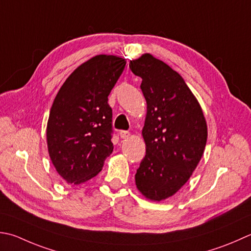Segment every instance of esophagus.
<instances>
[{"label": "esophagus", "instance_id": "34e87169", "mask_svg": "<svg viewBox=\"0 0 251 251\" xmlns=\"http://www.w3.org/2000/svg\"><path fill=\"white\" fill-rule=\"evenodd\" d=\"M129 136H130L129 131H126V130H121L120 131V137L122 139H127Z\"/></svg>", "mask_w": 251, "mask_h": 251}]
</instances>
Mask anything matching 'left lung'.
Returning <instances> with one entry per match:
<instances>
[{
  "mask_svg": "<svg viewBox=\"0 0 251 251\" xmlns=\"http://www.w3.org/2000/svg\"><path fill=\"white\" fill-rule=\"evenodd\" d=\"M129 67L141 77L147 102L141 132L146 155L136 187L146 199L160 202L177 193L197 168L207 144V121L197 98L168 64L145 53Z\"/></svg>",
  "mask_w": 251,
  "mask_h": 251,
  "instance_id": "8db88e82",
  "label": "left lung"
}]
</instances>
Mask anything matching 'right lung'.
I'll return each instance as SVG.
<instances>
[{"label":"right lung","mask_w":251,"mask_h":251,"mask_svg":"<svg viewBox=\"0 0 251 251\" xmlns=\"http://www.w3.org/2000/svg\"><path fill=\"white\" fill-rule=\"evenodd\" d=\"M126 60L99 54L78 66L54 99L47 125L48 151L58 175L72 185L100 173L113 151L111 90Z\"/></svg>","instance_id":"obj_1"}]
</instances>
